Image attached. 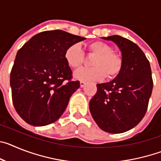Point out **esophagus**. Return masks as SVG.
I'll return each instance as SVG.
<instances>
[{
    "instance_id": "obj_1",
    "label": "esophagus",
    "mask_w": 161,
    "mask_h": 161,
    "mask_svg": "<svg viewBox=\"0 0 161 161\" xmlns=\"http://www.w3.org/2000/svg\"><path fill=\"white\" fill-rule=\"evenodd\" d=\"M80 87L83 88V87H85V85H86V83H85V82H84V81H80Z\"/></svg>"
}]
</instances>
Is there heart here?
Returning <instances> with one entry per match:
<instances>
[{"mask_svg":"<svg viewBox=\"0 0 161 161\" xmlns=\"http://www.w3.org/2000/svg\"><path fill=\"white\" fill-rule=\"evenodd\" d=\"M88 52L94 55L91 61V68H82L74 72L75 79L84 82L98 81L105 76L108 79L116 77L123 68V59L113 52L110 45L102 41H95L87 45ZM84 55L78 44H72L65 51L64 59L67 64L73 69L79 68L83 61Z\"/></svg>","mask_w":161,"mask_h":161,"instance_id":"obj_1","label":"heart"}]
</instances>
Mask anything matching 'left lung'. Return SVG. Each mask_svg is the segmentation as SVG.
Listing matches in <instances>:
<instances>
[{
  "label": "left lung",
  "mask_w": 161,
  "mask_h": 161,
  "mask_svg": "<svg viewBox=\"0 0 161 161\" xmlns=\"http://www.w3.org/2000/svg\"><path fill=\"white\" fill-rule=\"evenodd\" d=\"M112 41L122 53L123 68L111 81L97 84L89 102L92 117L104 131L119 134L136 126L144 117L153 87L146 55L130 40L119 35L102 37Z\"/></svg>",
  "instance_id": "8db88e82"
}]
</instances>
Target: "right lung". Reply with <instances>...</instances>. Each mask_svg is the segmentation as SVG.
<instances>
[{"label":"right lung","mask_w":161,"mask_h":161,"mask_svg":"<svg viewBox=\"0 0 161 161\" xmlns=\"http://www.w3.org/2000/svg\"><path fill=\"white\" fill-rule=\"evenodd\" d=\"M85 39L60 30L43 31L18 51L11 70L10 87L14 108L25 123L46 126L63 114L80 87V81L72 80L65 51Z\"/></svg>","instance_id":"obj_1"}]
</instances>
